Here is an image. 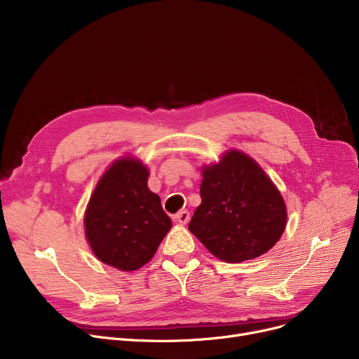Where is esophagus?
<instances>
[{"label":"esophagus","instance_id":"1","mask_svg":"<svg viewBox=\"0 0 359 359\" xmlns=\"http://www.w3.org/2000/svg\"><path fill=\"white\" fill-rule=\"evenodd\" d=\"M175 219H176L179 224H187V222H189V219H191V214H189V211L183 210V211H180V212H177V214L175 215Z\"/></svg>","mask_w":359,"mask_h":359}]
</instances>
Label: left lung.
Masks as SVG:
<instances>
[{"instance_id": "left-lung-1", "label": "left lung", "mask_w": 359, "mask_h": 359, "mask_svg": "<svg viewBox=\"0 0 359 359\" xmlns=\"http://www.w3.org/2000/svg\"><path fill=\"white\" fill-rule=\"evenodd\" d=\"M201 205L189 230L218 259L237 263L275 246L287 224L276 186L255 160L230 151L218 164L203 167Z\"/></svg>"}]
</instances>
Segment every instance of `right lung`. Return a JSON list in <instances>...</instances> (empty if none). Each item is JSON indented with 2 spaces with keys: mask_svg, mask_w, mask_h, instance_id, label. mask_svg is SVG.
Here are the masks:
<instances>
[{
  "mask_svg": "<svg viewBox=\"0 0 359 359\" xmlns=\"http://www.w3.org/2000/svg\"><path fill=\"white\" fill-rule=\"evenodd\" d=\"M148 170L134 158L113 163L93 192L84 217L93 253L121 271L140 269L172 227L158 195L147 186Z\"/></svg>",
  "mask_w": 359,
  "mask_h": 359,
  "instance_id": "obj_1",
  "label": "right lung"
}]
</instances>
